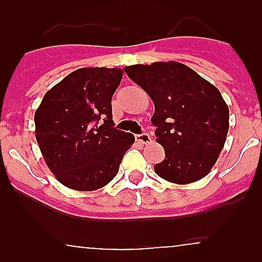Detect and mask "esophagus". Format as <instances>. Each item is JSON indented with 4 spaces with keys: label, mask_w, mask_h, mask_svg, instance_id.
<instances>
[{
    "label": "esophagus",
    "mask_w": 262,
    "mask_h": 262,
    "mask_svg": "<svg viewBox=\"0 0 262 262\" xmlns=\"http://www.w3.org/2000/svg\"><path fill=\"white\" fill-rule=\"evenodd\" d=\"M136 142L140 143V144H149L152 142V138L149 136V134H140V135L135 136Z\"/></svg>",
    "instance_id": "34e87169"
}]
</instances>
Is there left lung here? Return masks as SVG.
<instances>
[{
	"instance_id": "1",
	"label": "left lung",
	"mask_w": 262,
	"mask_h": 262,
	"mask_svg": "<svg viewBox=\"0 0 262 262\" xmlns=\"http://www.w3.org/2000/svg\"><path fill=\"white\" fill-rule=\"evenodd\" d=\"M127 76L155 103L151 122L165 159L154 166L169 182L186 185L206 177L226 143L230 110L221 92L177 61L124 67Z\"/></svg>"
}]
</instances>
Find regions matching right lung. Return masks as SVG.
Instances as JSON below:
<instances>
[{"label":"right lung","instance_id":"1","mask_svg":"<svg viewBox=\"0 0 262 262\" xmlns=\"http://www.w3.org/2000/svg\"><path fill=\"white\" fill-rule=\"evenodd\" d=\"M119 68H81L50 89L35 111V136L46 164L69 189L93 191L117 176L133 134L114 127L111 98Z\"/></svg>","mask_w":262,"mask_h":262}]
</instances>
